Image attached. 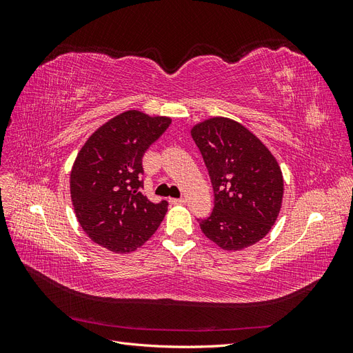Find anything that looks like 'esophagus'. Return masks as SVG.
I'll return each mask as SVG.
<instances>
[{
	"mask_svg": "<svg viewBox=\"0 0 353 353\" xmlns=\"http://www.w3.org/2000/svg\"><path fill=\"white\" fill-rule=\"evenodd\" d=\"M169 201L172 203V205H184L185 199H183V197H179V199H170Z\"/></svg>",
	"mask_w": 353,
	"mask_h": 353,
	"instance_id": "esophagus-1",
	"label": "esophagus"
}]
</instances>
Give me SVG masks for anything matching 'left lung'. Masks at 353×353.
<instances>
[{
    "mask_svg": "<svg viewBox=\"0 0 353 353\" xmlns=\"http://www.w3.org/2000/svg\"><path fill=\"white\" fill-rule=\"evenodd\" d=\"M191 137L213 188V210L199 219L203 234L223 250L258 243L281 209L284 183L275 157L259 138L225 117L196 125Z\"/></svg>",
    "mask_w": 353,
    "mask_h": 353,
    "instance_id": "left-lung-1",
    "label": "left lung"
}]
</instances>
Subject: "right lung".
Wrapping results in <instances>:
<instances>
[{"label":"right lung","mask_w":353,"mask_h":353,"mask_svg":"<svg viewBox=\"0 0 353 353\" xmlns=\"http://www.w3.org/2000/svg\"><path fill=\"white\" fill-rule=\"evenodd\" d=\"M169 125V117L128 110L99 128L81 148L70 172V196L94 243L130 253L159 228L168 201L143 196V156Z\"/></svg>","instance_id":"right-lung-1"}]
</instances>
